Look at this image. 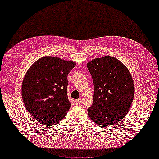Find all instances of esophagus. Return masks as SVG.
<instances>
[{
  "instance_id": "esophagus-1",
  "label": "esophagus",
  "mask_w": 159,
  "mask_h": 159,
  "mask_svg": "<svg viewBox=\"0 0 159 159\" xmlns=\"http://www.w3.org/2000/svg\"><path fill=\"white\" fill-rule=\"evenodd\" d=\"M80 102H81V99H75V103H77V104L80 103Z\"/></svg>"
}]
</instances>
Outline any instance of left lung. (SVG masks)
<instances>
[{"label":"left lung","mask_w":159,"mask_h":159,"mask_svg":"<svg viewBox=\"0 0 159 159\" xmlns=\"http://www.w3.org/2000/svg\"><path fill=\"white\" fill-rule=\"evenodd\" d=\"M94 85L89 117L98 125L108 127L122 120L129 112L134 95L129 70L113 56L98 57L87 64Z\"/></svg>","instance_id":"obj_1"}]
</instances>
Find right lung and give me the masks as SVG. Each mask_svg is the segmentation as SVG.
Segmentation results:
<instances>
[{"instance_id":"right-lung-1","label":"right lung","mask_w":159,"mask_h":159,"mask_svg":"<svg viewBox=\"0 0 159 159\" xmlns=\"http://www.w3.org/2000/svg\"><path fill=\"white\" fill-rule=\"evenodd\" d=\"M75 64L73 61L44 56L36 61L24 77V104L34 119L42 125H55L70 109L67 77Z\"/></svg>"}]
</instances>
